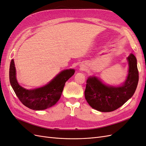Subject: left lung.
<instances>
[{"label": "left lung", "mask_w": 146, "mask_h": 146, "mask_svg": "<svg viewBox=\"0 0 146 146\" xmlns=\"http://www.w3.org/2000/svg\"><path fill=\"white\" fill-rule=\"evenodd\" d=\"M127 60L129 64V75L121 86H107L95 77L88 78L85 96L92 108L101 112L113 111L133 96L138 83L139 72L135 55L130 54Z\"/></svg>", "instance_id": "left-lung-1"}]
</instances>
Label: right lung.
Returning a JSON list of instances; mask_svg holds the SVG:
<instances>
[{
	"mask_svg": "<svg viewBox=\"0 0 146 146\" xmlns=\"http://www.w3.org/2000/svg\"><path fill=\"white\" fill-rule=\"evenodd\" d=\"M74 69H66L61 72L46 86L32 90L21 86L16 78L14 60L10 66V82L16 95L22 104L32 110H42L55 105L60 99L65 83L74 74Z\"/></svg>",
	"mask_w": 146,
	"mask_h": 146,
	"instance_id": "add662e5",
	"label": "right lung"
}]
</instances>
